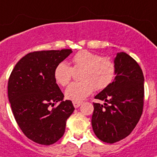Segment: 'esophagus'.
<instances>
[{"label":"esophagus","mask_w":157,"mask_h":157,"mask_svg":"<svg viewBox=\"0 0 157 157\" xmlns=\"http://www.w3.org/2000/svg\"><path fill=\"white\" fill-rule=\"evenodd\" d=\"M82 103V102H80V101H73V105L75 108H78V107H80Z\"/></svg>","instance_id":"obj_1"}]
</instances>
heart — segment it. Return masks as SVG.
Listing matches in <instances>:
<instances>
[{
    "label": "heart",
    "mask_w": 157,
    "mask_h": 157,
    "mask_svg": "<svg viewBox=\"0 0 157 157\" xmlns=\"http://www.w3.org/2000/svg\"><path fill=\"white\" fill-rule=\"evenodd\" d=\"M71 62L72 67L62 62L54 69V78L63 86L70 83L74 71H82V81L71 83L66 90V97L71 100H82L93 92L94 88L97 90H103L113 82L116 75V63L109 56L80 50L74 55Z\"/></svg>",
    "instance_id": "1"
}]
</instances>
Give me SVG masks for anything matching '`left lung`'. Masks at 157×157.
Masks as SVG:
<instances>
[{
    "mask_svg": "<svg viewBox=\"0 0 157 157\" xmlns=\"http://www.w3.org/2000/svg\"><path fill=\"white\" fill-rule=\"evenodd\" d=\"M115 62V79L94 97L106 103H94L91 119L94 134L108 144L121 140L132 132L143 112L144 97V78L136 61L121 52Z\"/></svg>",
    "mask_w": 157,
    "mask_h": 157,
    "instance_id": "left-lung-1",
    "label": "left lung"
}]
</instances>
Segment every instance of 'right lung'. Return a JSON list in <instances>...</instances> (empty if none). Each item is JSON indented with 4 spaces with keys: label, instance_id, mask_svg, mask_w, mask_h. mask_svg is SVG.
<instances>
[{
    "label": "right lung",
    "instance_id": "add662e5",
    "mask_svg": "<svg viewBox=\"0 0 157 157\" xmlns=\"http://www.w3.org/2000/svg\"><path fill=\"white\" fill-rule=\"evenodd\" d=\"M71 53L70 49L29 53L12 71L8 82L12 111L25 136L35 143L50 145L57 142L75 110L71 100L63 101L54 78L56 66Z\"/></svg>",
    "mask_w": 157,
    "mask_h": 157
}]
</instances>
